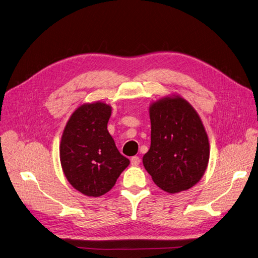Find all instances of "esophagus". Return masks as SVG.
<instances>
[{
    "label": "esophagus",
    "mask_w": 258,
    "mask_h": 258,
    "mask_svg": "<svg viewBox=\"0 0 258 258\" xmlns=\"http://www.w3.org/2000/svg\"><path fill=\"white\" fill-rule=\"evenodd\" d=\"M131 164L133 165V166H137V165H139L140 164V162H141V159L138 157V156H135V157H132L131 158Z\"/></svg>",
    "instance_id": "esophagus-1"
}]
</instances>
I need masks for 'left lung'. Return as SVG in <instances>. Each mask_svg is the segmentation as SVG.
<instances>
[{
  "mask_svg": "<svg viewBox=\"0 0 258 258\" xmlns=\"http://www.w3.org/2000/svg\"><path fill=\"white\" fill-rule=\"evenodd\" d=\"M150 148L143 157L145 170L167 193L197 184L209 161V141L201 117L178 95L166 96L149 105Z\"/></svg>",
  "mask_w": 258,
  "mask_h": 258,
  "instance_id": "8db88e82",
  "label": "left lung"
}]
</instances>
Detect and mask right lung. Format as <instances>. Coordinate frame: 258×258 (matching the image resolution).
I'll return each mask as SVG.
<instances>
[{
	"label": "right lung",
	"instance_id": "1",
	"mask_svg": "<svg viewBox=\"0 0 258 258\" xmlns=\"http://www.w3.org/2000/svg\"><path fill=\"white\" fill-rule=\"evenodd\" d=\"M111 113V105L100 101L80 105L61 136V168L69 183L87 197L109 192L130 163L108 131Z\"/></svg>",
	"mask_w": 258,
	"mask_h": 258
}]
</instances>
